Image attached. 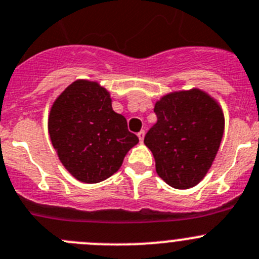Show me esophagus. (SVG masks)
Returning <instances> with one entry per match:
<instances>
[{"label": "esophagus", "mask_w": 259, "mask_h": 259, "mask_svg": "<svg viewBox=\"0 0 259 259\" xmlns=\"http://www.w3.org/2000/svg\"><path fill=\"white\" fill-rule=\"evenodd\" d=\"M137 136H139V140H140V142H142V141H144V137H145V131H144V130H142V131H140L139 134H137Z\"/></svg>", "instance_id": "1"}]
</instances>
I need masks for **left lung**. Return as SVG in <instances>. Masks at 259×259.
I'll return each mask as SVG.
<instances>
[{
	"mask_svg": "<svg viewBox=\"0 0 259 259\" xmlns=\"http://www.w3.org/2000/svg\"><path fill=\"white\" fill-rule=\"evenodd\" d=\"M154 112L157 122L144 142L154 155L156 173L177 189L196 186L220 147L223 110L206 93L193 89L165 95Z\"/></svg>",
	"mask_w": 259,
	"mask_h": 259,
	"instance_id": "1",
	"label": "left lung"
}]
</instances>
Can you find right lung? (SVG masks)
Wrapping results in <instances>:
<instances>
[{
    "mask_svg": "<svg viewBox=\"0 0 259 259\" xmlns=\"http://www.w3.org/2000/svg\"><path fill=\"white\" fill-rule=\"evenodd\" d=\"M48 130L63 166L83 183L113 176L139 142L125 118L112 109L109 93L85 80L71 83L54 102Z\"/></svg>",
    "mask_w": 259,
    "mask_h": 259,
    "instance_id": "add662e5",
    "label": "right lung"
}]
</instances>
